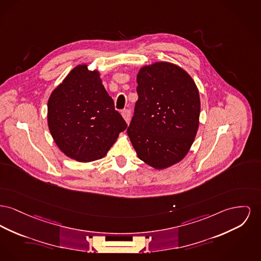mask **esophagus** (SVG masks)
I'll list each match as a JSON object with an SVG mask.
<instances>
[{"mask_svg": "<svg viewBox=\"0 0 261 261\" xmlns=\"http://www.w3.org/2000/svg\"><path fill=\"white\" fill-rule=\"evenodd\" d=\"M124 120L127 123L130 122V118H131V111L129 109H124L121 112Z\"/></svg>", "mask_w": 261, "mask_h": 261, "instance_id": "esophagus-1", "label": "esophagus"}]
</instances>
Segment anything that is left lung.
<instances>
[{"label":"left lung","mask_w":261,"mask_h":261,"mask_svg":"<svg viewBox=\"0 0 261 261\" xmlns=\"http://www.w3.org/2000/svg\"><path fill=\"white\" fill-rule=\"evenodd\" d=\"M138 100L127 134L139 159L167 169L188 153L199 125L198 89L184 69L159 62L137 75Z\"/></svg>","instance_id":"obj_1"}]
</instances>
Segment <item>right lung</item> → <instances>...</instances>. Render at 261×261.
Listing matches in <instances>:
<instances>
[{"label": "right lung", "instance_id": "right-lung-1", "mask_svg": "<svg viewBox=\"0 0 261 261\" xmlns=\"http://www.w3.org/2000/svg\"><path fill=\"white\" fill-rule=\"evenodd\" d=\"M48 127L66 155L88 163L103 158L127 128L97 71L79 65L48 99Z\"/></svg>", "mask_w": 261, "mask_h": 261}]
</instances>
